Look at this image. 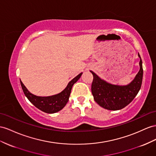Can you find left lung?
Here are the masks:
<instances>
[{"label":"left lung","mask_w":156,"mask_h":156,"mask_svg":"<svg viewBox=\"0 0 156 156\" xmlns=\"http://www.w3.org/2000/svg\"><path fill=\"white\" fill-rule=\"evenodd\" d=\"M138 57L140 58V70L133 81L125 86L110 84L90 71L94 76L91 93L95 102L104 109L116 111L125 107L133 100L140 90L143 78L142 61L139 54Z\"/></svg>","instance_id":"left-lung-1"}]
</instances>
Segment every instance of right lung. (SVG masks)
I'll use <instances>...</instances> for the list:
<instances>
[{"mask_svg":"<svg viewBox=\"0 0 156 156\" xmlns=\"http://www.w3.org/2000/svg\"><path fill=\"white\" fill-rule=\"evenodd\" d=\"M82 73L79 74L77 76L69 83L66 88L62 92L57 95H52L49 97H39L36 96L27 90L25 86L20 80V83L23 93L29 99V101L32 104L43 112L47 113H54L61 111L65 107L67 102L69 101V99L70 95L71 90L74 83L76 82L78 79L80 78Z\"/></svg>","mask_w":156,"mask_h":156,"instance_id":"obj_1","label":"right lung"}]
</instances>
